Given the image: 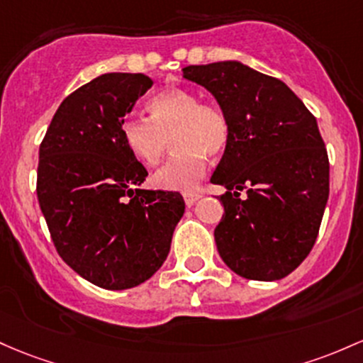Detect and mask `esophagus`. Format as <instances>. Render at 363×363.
I'll return each mask as SVG.
<instances>
[{
	"mask_svg": "<svg viewBox=\"0 0 363 363\" xmlns=\"http://www.w3.org/2000/svg\"><path fill=\"white\" fill-rule=\"evenodd\" d=\"M200 198H201L200 193H184V201L188 206L194 205V203L200 200Z\"/></svg>",
	"mask_w": 363,
	"mask_h": 363,
	"instance_id": "obj_1",
	"label": "esophagus"
}]
</instances>
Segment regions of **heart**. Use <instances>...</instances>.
I'll list each match as a JSON object with an SVG mask.
<instances>
[{
    "instance_id": "1",
    "label": "heart",
    "mask_w": 363,
    "mask_h": 363,
    "mask_svg": "<svg viewBox=\"0 0 363 363\" xmlns=\"http://www.w3.org/2000/svg\"><path fill=\"white\" fill-rule=\"evenodd\" d=\"M150 118L122 122L125 148L145 165L162 160L174 139L175 153L153 174V184L167 191H193L206 170V155L218 157L229 145L230 125L225 111L213 101H200L188 89H169L148 101Z\"/></svg>"
}]
</instances>
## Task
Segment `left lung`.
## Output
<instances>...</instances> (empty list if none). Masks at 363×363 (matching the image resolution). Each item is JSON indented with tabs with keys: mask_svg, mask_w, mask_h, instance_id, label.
<instances>
[{
	"mask_svg": "<svg viewBox=\"0 0 363 363\" xmlns=\"http://www.w3.org/2000/svg\"><path fill=\"white\" fill-rule=\"evenodd\" d=\"M182 72L229 118V145L212 175L227 188L213 233L222 260L252 281L286 277L315 245L329 198V158L315 117L284 82L240 62Z\"/></svg>",
	"mask_w": 363,
	"mask_h": 363,
	"instance_id": "8db88e82",
	"label": "left lung"
}]
</instances>
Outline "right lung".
Wrapping results in <instances>:
<instances>
[{"label": "right lung", "instance_id": "obj_1", "mask_svg": "<svg viewBox=\"0 0 363 363\" xmlns=\"http://www.w3.org/2000/svg\"><path fill=\"white\" fill-rule=\"evenodd\" d=\"M153 86L145 74H103L58 106L39 146L38 200L60 257L103 289H129L160 269L184 200L134 189L146 169L125 148L123 115Z\"/></svg>", "mask_w": 363, "mask_h": 363}]
</instances>
